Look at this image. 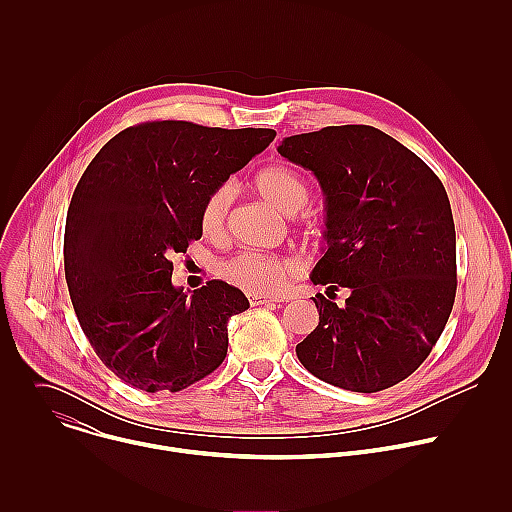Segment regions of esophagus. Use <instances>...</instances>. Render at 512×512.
Wrapping results in <instances>:
<instances>
[{
    "label": "esophagus",
    "mask_w": 512,
    "mask_h": 512,
    "mask_svg": "<svg viewBox=\"0 0 512 512\" xmlns=\"http://www.w3.org/2000/svg\"><path fill=\"white\" fill-rule=\"evenodd\" d=\"M249 298V304L251 306H263V304H271V302H281V300H285V298H279V296H259V294H249L247 296Z\"/></svg>",
    "instance_id": "1"
}]
</instances>
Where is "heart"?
<instances>
[{
	"instance_id": "b5f03b06",
	"label": "heart",
	"mask_w": 512,
	"mask_h": 512,
	"mask_svg": "<svg viewBox=\"0 0 512 512\" xmlns=\"http://www.w3.org/2000/svg\"><path fill=\"white\" fill-rule=\"evenodd\" d=\"M253 186L271 206H275L283 214H296L310 200V186L306 178L298 170L283 164L263 168L255 176ZM231 198L233 188L229 184H221L202 202L200 231L206 237L216 239L225 233ZM308 227L310 231H318L314 223H310ZM296 269L298 263L291 257L243 251L218 265V275L231 285L247 291V294L269 296L277 294V291L294 277Z\"/></svg>"
}]
</instances>
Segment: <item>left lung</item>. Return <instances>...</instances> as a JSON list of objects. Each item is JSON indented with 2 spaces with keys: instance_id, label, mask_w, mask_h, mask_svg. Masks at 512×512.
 Listing matches in <instances>:
<instances>
[{
  "instance_id": "left-lung-1",
  "label": "left lung",
  "mask_w": 512,
  "mask_h": 512,
  "mask_svg": "<svg viewBox=\"0 0 512 512\" xmlns=\"http://www.w3.org/2000/svg\"><path fill=\"white\" fill-rule=\"evenodd\" d=\"M277 152L312 170L326 196L328 249L312 281L320 322L298 346L304 367L334 387L377 393L419 369L456 300V229L442 180L371 125L291 135ZM338 286L351 296L332 303Z\"/></svg>"
}]
</instances>
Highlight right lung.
Here are the masks:
<instances>
[{
    "instance_id": "obj_1",
    "label": "right lung",
    "mask_w": 512,
    "mask_h": 512,
    "mask_svg": "<svg viewBox=\"0 0 512 512\" xmlns=\"http://www.w3.org/2000/svg\"><path fill=\"white\" fill-rule=\"evenodd\" d=\"M273 129L145 121L109 139L72 194L64 275L72 308L105 367L125 385L178 393L221 367L243 291L172 285L174 253L202 237L206 196L261 154Z\"/></svg>"
}]
</instances>
